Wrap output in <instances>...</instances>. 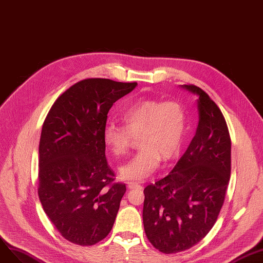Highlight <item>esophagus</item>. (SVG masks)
<instances>
[{
    "mask_svg": "<svg viewBox=\"0 0 263 263\" xmlns=\"http://www.w3.org/2000/svg\"><path fill=\"white\" fill-rule=\"evenodd\" d=\"M127 187L129 190H135V189L141 190L142 189V186L138 183H136V182H127Z\"/></svg>",
    "mask_w": 263,
    "mask_h": 263,
    "instance_id": "1",
    "label": "esophagus"
}]
</instances>
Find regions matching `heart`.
<instances>
[{
	"label": "heart",
	"instance_id": "obj_1",
	"mask_svg": "<svg viewBox=\"0 0 263 263\" xmlns=\"http://www.w3.org/2000/svg\"><path fill=\"white\" fill-rule=\"evenodd\" d=\"M122 116L124 125L108 122L103 138L112 154L122 156L138 137L139 151L120 168L123 179L143 180L157 169L160 158L167 161L177 156L187 129V112L181 102L140 99Z\"/></svg>",
	"mask_w": 263,
	"mask_h": 263
}]
</instances>
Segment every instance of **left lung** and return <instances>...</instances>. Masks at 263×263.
Masks as SVG:
<instances>
[{"label": "left lung", "instance_id": "8db88e82", "mask_svg": "<svg viewBox=\"0 0 263 263\" xmlns=\"http://www.w3.org/2000/svg\"><path fill=\"white\" fill-rule=\"evenodd\" d=\"M183 87L199 96L196 135L168 176L143 191L144 231L164 254L190 249L213 228L231 172V139L220 109L199 86Z\"/></svg>", "mask_w": 263, "mask_h": 263}]
</instances>
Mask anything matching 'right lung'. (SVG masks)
<instances>
[{
  "instance_id": "obj_1",
  "label": "right lung",
  "mask_w": 263,
  "mask_h": 263,
  "mask_svg": "<svg viewBox=\"0 0 263 263\" xmlns=\"http://www.w3.org/2000/svg\"><path fill=\"white\" fill-rule=\"evenodd\" d=\"M136 85L81 80L58 97L43 124L39 197L57 230L73 244L94 245L114 227L126 186L115 182L103 134L112 105Z\"/></svg>"
}]
</instances>
